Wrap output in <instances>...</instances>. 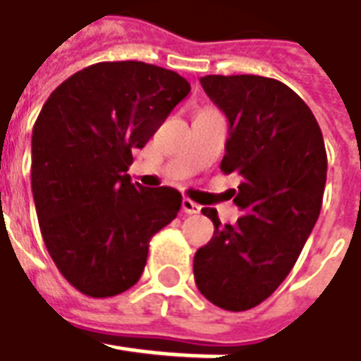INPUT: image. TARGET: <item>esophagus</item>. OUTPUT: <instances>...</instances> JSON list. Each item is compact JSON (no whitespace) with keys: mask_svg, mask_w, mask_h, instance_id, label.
Masks as SVG:
<instances>
[{"mask_svg":"<svg viewBox=\"0 0 361 361\" xmlns=\"http://www.w3.org/2000/svg\"><path fill=\"white\" fill-rule=\"evenodd\" d=\"M181 209L185 212V214H200V209H202V205H197L195 202H192V200H188V197H183L181 200Z\"/></svg>","mask_w":361,"mask_h":361,"instance_id":"obj_1","label":"esophagus"}]
</instances>
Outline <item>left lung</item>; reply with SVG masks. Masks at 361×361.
<instances>
[{"label": "left lung", "mask_w": 361, "mask_h": 361, "mask_svg": "<svg viewBox=\"0 0 361 361\" xmlns=\"http://www.w3.org/2000/svg\"><path fill=\"white\" fill-rule=\"evenodd\" d=\"M202 87L230 121L224 173H240L242 216L221 226L193 257L197 290L214 305L245 312L267 300L292 271L316 226L328 156L312 109L286 83L262 75H205Z\"/></svg>", "instance_id": "left-lung-1"}]
</instances>
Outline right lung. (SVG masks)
I'll list each match as a JSON object with an SVG mask.
<instances>
[{
  "instance_id": "right-lung-1",
  "label": "right lung",
  "mask_w": 361,
  "mask_h": 361,
  "mask_svg": "<svg viewBox=\"0 0 361 361\" xmlns=\"http://www.w3.org/2000/svg\"><path fill=\"white\" fill-rule=\"evenodd\" d=\"M171 69L102 61L47 97L32 135V192L45 247L61 276L90 298L142 278L149 240L178 216L173 188L131 183L142 149L190 94Z\"/></svg>"
}]
</instances>
